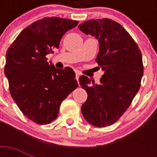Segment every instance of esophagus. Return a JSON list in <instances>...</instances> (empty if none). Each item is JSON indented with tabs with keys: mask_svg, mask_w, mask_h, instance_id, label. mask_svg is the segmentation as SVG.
Returning <instances> with one entry per match:
<instances>
[{
	"mask_svg": "<svg viewBox=\"0 0 157 157\" xmlns=\"http://www.w3.org/2000/svg\"><path fill=\"white\" fill-rule=\"evenodd\" d=\"M79 76H80L79 73H77V72H76V81H79Z\"/></svg>",
	"mask_w": 157,
	"mask_h": 157,
	"instance_id": "1",
	"label": "esophagus"
}]
</instances>
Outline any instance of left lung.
Returning a JSON list of instances; mask_svg holds the SVG:
<instances>
[{
	"label": "left lung",
	"mask_w": 157,
	"mask_h": 157,
	"mask_svg": "<svg viewBox=\"0 0 157 157\" xmlns=\"http://www.w3.org/2000/svg\"><path fill=\"white\" fill-rule=\"evenodd\" d=\"M78 28L98 40L95 61L104 71L98 85L86 76L79 78L88 94L81 107L82 115L94 126H108L124 114L140 88L144 75L141 51L129 33L112 19H90Z\"/></svg>",
	"instance_id": "obj_1"
}]
</instances>
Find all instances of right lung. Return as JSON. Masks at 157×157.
Wrapping results in <instances>:
<instances>
[{
  "label": "right lung",
  "instance_id": "obj_1",
  "mask_svg": "<svg viewBox=\"0 0 157 157\" xmlns=\"http://www.w3.org/2000/svg\"><path fill=\"white\" fill-rule=\"evenodd\" d=\"M77 24L67 18H43L24 28L7 50L5 75L11 97L23 114L37 124L56 119L62 101L78 86L71 67L58 69L46 58Z\"/></svg>",
  "mask_w": 157,
  "mask_h": 157
}]
</instances>
